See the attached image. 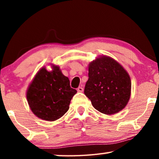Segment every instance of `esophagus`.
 <instances>
[{"label": "esophagus", "instance_id": "esophagus-1", "mask_svg": "<svg viewBox=\"0 0 159 159\" xmlns=\"http://www.w3.org/2000/svg\"><path fill=\"white\" fill-rule=\"evenodd\" d=\"M77 92L78 93H82V92H83V88H82V87H79V88H77Z\"/></svg>", "mask_w": 159, "mask_h": 159}]
</instances>
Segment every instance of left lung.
Returning <instances> with one entry per match:
<instances>
[{
    "label": "left lung",
    "mask_w": 159,
    "mask_h": 159,
    "mask_svg": "<svg viewBox=\"0 0 159 159\" xmlns=\"http://www.w3.org/2000/svg\"><path fill=\"white\" fill-rule=\"evenodd\" d=\"M88 77L84 93L95 109L111 115L125 108L131 95V80L118 61L98 56L88 65Z\"/></svg>",
    "instance_id": "8db88e82"
}]
</instances>
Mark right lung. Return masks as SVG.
<instances>
[{
  "label": "right lung",
  "instance_id": "1",
  "mask_svg": "<svg viewBox=\"0 0 159 159\" xmlns=\"http://www.w3.org/2000/svg\"><path fill=\"white\" fill-rule=\"evenodd\" d=\"M51 65V71L43 66L37 72L26 95L30 109L36 116L53 121L69 110L77 90L71 88L69 78L63 75L59 66Z\"/></svg>",
  "mask_w": 159,
  "mask_h": 159
}]
</instances>
